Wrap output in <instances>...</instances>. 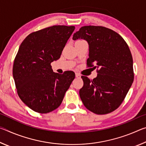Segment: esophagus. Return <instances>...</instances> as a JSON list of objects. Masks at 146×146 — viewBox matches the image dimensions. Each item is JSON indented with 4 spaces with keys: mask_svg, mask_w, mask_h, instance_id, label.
I'll use <instances>...</instances> for the list:
<instances>
[{
    "mask_svg": "<svg viewBox=\"0 0 146 146\" xmlns=\"http://www.w3.org/2000/svg\"><path fill=\"white\" fill-rule=\"evenodd\" d=\"M75 76H76V78H80V74H78V73H75Z\"/></svg>",
    "mask_w": 146,
    "mask_h": 146,
    "instance_id": "esophagus-1",
    "label": "esophagus"
}]
</instances>
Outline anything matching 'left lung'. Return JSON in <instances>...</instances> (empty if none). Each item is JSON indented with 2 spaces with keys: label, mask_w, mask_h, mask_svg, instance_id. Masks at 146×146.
I'll use <instances>...</instances> for the list:
<instances>
[{
  "label": "left lung",
  "mask_w": 146,
  "mask_h": 146,
  "mask_svg": "<svg viewBox=\"0 0 146 146\" xmlns=\"http://www.w3.org/2000/svg\"><path fill=\"white\" fill-rule=\"evenodd\" d=\"M79 38L88 42V67L95 65L98 74L93 80L81 76L84 86L79 91L80 97L91 112L108 114L119 107L132 85L131 53L122 36L106 27L83 26L73 35V40Z\"/></svg>",
  "instance_id": "8db88e82"
}]
</instances>
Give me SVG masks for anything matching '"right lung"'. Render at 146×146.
<instances>
[{"instance_id": "add662e5", "label": "right lung", "mask_w": 146, "mask_h": 146, "mask_svg": "<svg viewBox=\"0 0 146 146\" xmlns=\"http://www.w3.org/2000/svg\"><path fill=\"white\" fill-rule=\"evenodd\" d=\"M75 26H53L33 32L19 47L13 76L21 100L39 113L56 110L75 77L71 71L54 73L51 63L60 57Z\"/></svg>"}]
</instances>
